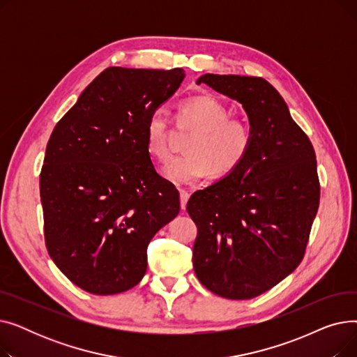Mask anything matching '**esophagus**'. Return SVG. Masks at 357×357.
Masks as SVG:
<instances>
[{"mask_svg":"<svg viewBox=\"0 0 357 357\" xmlns=\"http://www.w3.org/2000/svg\"><path fill=\"white\" fill-rule=\"evenodd\" d=\"M179 197H181V208L185 210L186 208V202H188V199H190V194H188V191L181 190L179 191Z\"/></svg>","mask_w":357,"mask_h":357,"instance_id":"1","label":"esophagus"}]
</instances>
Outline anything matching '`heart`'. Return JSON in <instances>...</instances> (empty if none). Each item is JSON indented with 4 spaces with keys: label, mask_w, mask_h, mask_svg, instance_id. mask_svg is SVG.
<instances>
[{
    "label": "heart",
    "mask_w": 357,
    "mask_h": 357,
    "mask_svg": "<svg viewBox=\"0 0 357 357\" xmlns=\"http://www.w3.org/2000/svg\"><path fill=\"white\" fill-rule=\"evenodd\" d=\"M175 123L192 128L183 144L185 155L174 158L163 169L165 178L175 185H190L210 172L214 178L233 174L246 160L253 146V128L240 117H229V109L213 96H197L178 104ZM146 149L156 162L169 158V123L155 111L146 124Z\"/></svg>",
    "instance_id": "1"
}]
</instances>
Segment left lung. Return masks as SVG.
<instances>
[{"instance_id":"8db88e82","label":"left lung","mask_w":357,"mask_h":357,"mask_svg":"<svg viewBox=\"0 0 357 357\" xmlns=\"http://www.w3.org/2000/svg\"><path fill=\"white\" fill-rule=\"evenodd\" d=\"M197 84L238 101L253 128L243 165L194 192L192 261L199 282L229 299H250L292 273L320 204L314 147L264 78L205 73Z\"/></svg>"}]
</instances>
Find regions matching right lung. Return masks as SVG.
<instances>
[{
  "label": "right lung",
  "instance_id": "1",
  "mask_svg": "<svg viewBox=\"0 0 357 357\" xmlns=\"http://www.w3.org/2000/svg\"><path fill=\"white\" fill-rule=\"evenodd\" d=\"M183 78L181 68H107L52 131L40 172L46 248L89 294L136 287L150 240L179 213L178 190L147 153L146 124Z\"/></svg>",
  "mask_w": 357,
  "mask_h": 357
}]
</instances>
